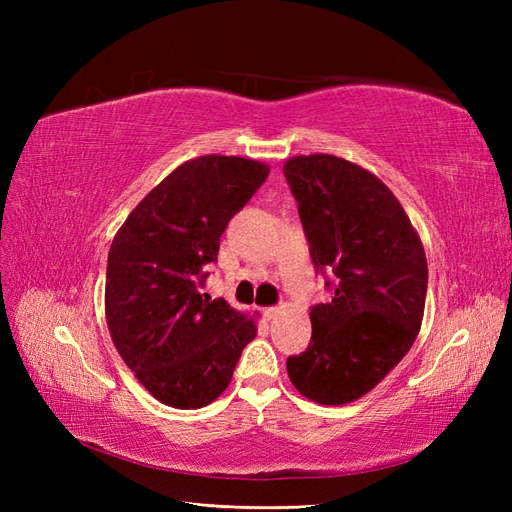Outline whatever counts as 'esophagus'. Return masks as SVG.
Segmentation results:
<instances>
[{
    "label": "esophagus",
    "mask_w": 512,
    "mask_h": 512,
    "mask_svg": "<svg viewBox=\"0 0 512 512\" xmlns=\"http://www.w3.org/2000/svg\"><path fill=\"white\" fill-rule=\"evenodd\" d=\"M262 314H265L267 318H273L277 314V307H262Z\"/></svg>",
    "instance_id": "obj_1"
}]
</instances>
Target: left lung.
Returning <instances> with one entry per match:
<instances>
[{
  "instance_id": "8db88e82",
  "label": "left lung",
  "mask_w": 512,
  "mask_h": 512,
  "mask_svg": "<svg viewBox=\"0 0 512 512\" xmlns=\"http://www.w3.org/2000/svg\"><path fill=\"white\" fill-rule=\"evenodd\" d=\"M314 269L333 292L312 305V339L290 382L324 406L369 393L404 359L425 312L427 258L404 207L365 168L329 153L284 164Z\"/></svg>"
}]
</instances>
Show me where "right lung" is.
I'll return each mask as SVG.
<instances>
[{
	"mask_svg": "<svg viewBox=\"0 0 512 512\" xmlns=\"http://www.w3.org/2000/svg\"><path fill=\"white\" fill-rule=\"evenodd\" d=\"M269 177L256 160L181 164L128 215L106 265V322L121 359L166 406L203 408L226 389L254 320L205 288L220 237Z\"/></svg>",
	"mask_w": 512,
	"mask_h": 512,
	"instance_id": "1",
	"label": "right lung"
}]
</instances>
